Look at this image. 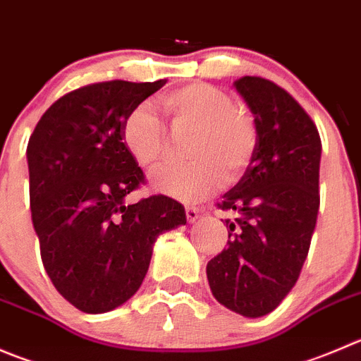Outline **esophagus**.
Segmentation results:
<instances>
[{
  "mask_svg": "<svg viewBox=\"0 0 361 361\" xmlns=\"http://www.w3.org/2000/svg\"><path fill=\"white\" fill-rule=\"evenodd\" d=\"M185 212H187L188 222H194V220L201 215V208H197V206H187V209H185Z\"/></svg>",
  "mask_w": 361,
  "mask_h": 361,
  "instance_id": "34e87169",
  "label": "esophagus"
}]
</instances>
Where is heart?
Wrapping results in <instances>:
<instances>
[{"label":"heart","mask_w":361,"mask_h":361,"mask_svg":"<svg viewBox=\"0 0 361 361\" xmlns=\"http://www.w3.org/2000/svg\"><path fill=\"white\" fill-rule=\"evenodd\" d=\"M162 106L176 127L195 130L190 149L222 180H231L247 166L257 141L254 118L245 107L231 104L224 90L206 82L188 84L169 93ZM123 135L139 162L155 164L167 155V128L149 107L141 106L128 114ZM155 183L181 201H202L215 190L219 180L201 160H181L159 167Z\"/></svg>","instance_id":"1"}]
</instances>
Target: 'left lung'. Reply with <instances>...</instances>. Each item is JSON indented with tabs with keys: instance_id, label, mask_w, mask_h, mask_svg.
Returning a JSON list of instances; mask_svg holds the SVG:
<instances>
[{
	"instance_id": "8db88e82",
	"label": "left lung",
	"mask_w": 361,
	"mask_h": 361,
	"mask_svg": "<svg viewBox=\"0 0 361 361\" xmlns=\"http://www.w3.org/2000/svg\"><path fill=\"white\" fill-rule=\"evenodd\" d=\"M254 114L257 141L241 180L219 208L233 209L227 248L206 266L213 296L233 312L261 317L295 288L319 209L321 137L284 87L262 77L234 80Z\"/></svg>"
}]
</instances>
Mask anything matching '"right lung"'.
<instances>
[{"mask_svg": "<svg viewBox=\"0 0 361 361\" xmlns=\"http://www.w3.org/2000/svg\"><path fill=\"white\" fill-rule=\"evenodd\" d=\"M155 82L106 80L56 100L27 142L31 220L59 295L86 314L116 309L141 288L157 236L187 224L183 204L149 195L125 142L128 114L159 92Z\"/></svg>", "mask_w": 361, "mask_h": 361, "instance_id": "1", "label": "right lung"}]
</instances>
